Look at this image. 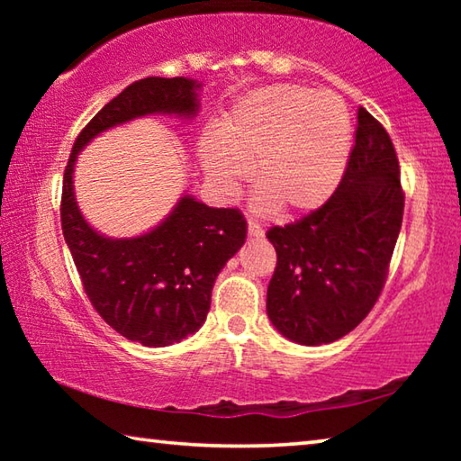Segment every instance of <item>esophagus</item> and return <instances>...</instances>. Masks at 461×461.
<instances>
[{
    "mask_svg": "<svg viewBox=\"0 0 461 461\" xmlns=\"http://www.w3.org/2000/svg\"><path fill=\"white\" fill-rule=\"evenodd\" d=\"M248 233H249V236H254V238H262L264 236V230H262V225L258 221L249 220L248 221Z\"/></svg>",
    "mask_w": 461,
    "mask_h": 461,
    "instance_id": "34e87169",
    "label": "esophagus"
}]
</instances>
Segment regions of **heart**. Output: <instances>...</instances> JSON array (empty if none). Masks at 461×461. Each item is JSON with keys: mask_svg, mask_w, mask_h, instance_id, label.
Instances as JSON below:
<instances>
[{"mask_svg": "<svg viewBox=\"0 0 461 461\" xmlns=\"http://www.w3.org/2000/svg\"><path fill=\"white\" fill-rule=\"evenodd\" d=\"M352 123L331 91L275 85L233 107L201 144L212 181L233 193L252 170L262 207L283 215L321 207L348 165Z\"/></svg>", "mask_w": 461, "mask_h": 461, "instance_id": "heart-1", "label": "heart"}]
</instances>
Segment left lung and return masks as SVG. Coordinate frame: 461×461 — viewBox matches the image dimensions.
Returning <instances> with one entry per match:
<instances>
[{
	"label": "left lung",
	"instance_id": "8db88e82",
	"mask_svg": "<svg viewBox=\"0 0 461 461\" xmlns=\"http://www.w3.org/2000/svg\"><path fill=\"white\" fill-rule=\"evenodd\" d=\"M402 212L393 140L360 107L338 189L315 212L267 233L276 249L267 294L272 325L301 346L331 343L356 330L384 288Z\"/></svg>",
	"mask_w": 461,
	"mask_h": 461
}]
</instances>
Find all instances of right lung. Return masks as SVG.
<instances>
[{
    "label": "right lung",
    "instance_id": "1",
    "mask_svg": "<svg viewBox=\"0 0 461 461\" xmlns=\"http://www.w3.org/2000/svg\"><path fill=\"white\" fill-rule=\"evenodd\" d=\"M199 87L185 77H146L128 85L77 136L62 178V233L85 293L109 327L146 348L170 346L203 325L217 275L244 246L246 220L240 209L207 207L185 194L167 220L144 236L105 238L77 207L75 160L101 131L134 118H193Z\"/></svg>",
    "mask_w": 461,
    "mask_h": 461
}]
</instances>
